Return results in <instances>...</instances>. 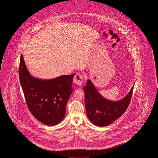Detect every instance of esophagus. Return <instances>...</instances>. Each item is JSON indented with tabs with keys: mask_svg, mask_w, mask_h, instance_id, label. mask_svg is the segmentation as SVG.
I'll return each instance as SVG.
<instances>
[{
	"mask_svg": "<svg viewBox=\"0 0 158 158\" xmlns=\"http://www.w3.org/2000/svg\"><path fill=\"white\" fill-rule=\"evenodd\" d=\"M74 83L78 85H81L84 81V77L82 75L77 73L76 74L73 78Z\"/></svg>",
	"mask_w": 158,
	"mask_h": 158,
	"instance_id": "1",
	"label": "esophagus"
}]
</instances>
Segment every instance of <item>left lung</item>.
Returning a JSON list of instances; mask_svg holds the SVG:
<instances>
[{"label": "left lung", "mask_w": 158, "mask_h": 158, "mask_svg": "<svg viewBox=\"0 0 158 158\" xmlns=\"http://www.w3.org/2000/svg\"><path fill=\"white\" fill-rule=\"evenodd\" d=\"M134 85L124 97L113 101L103 97L91 81L88 79L84 91L86 111L89 120L98 127H106L120 118L130 103Z\"/></svg>", "instance_id": "8db88e82"}]
</instances>
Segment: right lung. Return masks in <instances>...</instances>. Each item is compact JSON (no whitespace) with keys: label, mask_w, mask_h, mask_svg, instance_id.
<instances>
[{"label":"right lung","mask_w":158,"mask_h":158,"mask_svg":"<svg viewBox=\"0 0 158 158\" xmlns=\"http://www.w3.org/2000/svg\"><path fill=\"white\" fill-rule=\"evenodd\" d=\"M74 74L51 79L35 77L28 71L23 55H21V85L27 107L34 118L48 126L58 124L64 119L66 104L73 92Z\"/></svg>","instance_id":"1"}]
</instances>
